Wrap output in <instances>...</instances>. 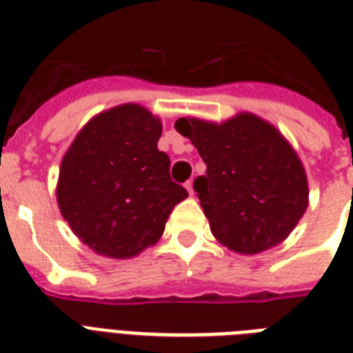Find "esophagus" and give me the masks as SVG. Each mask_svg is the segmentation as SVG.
Instances as JSON below:
<instances>
[{"instance_id":"obj_1","label":"esophagus","mask_w":353,"mask_h":353,"mask_svg":"<svg viewBox=\"0 0 353 353\" xmlns=\"http://www.w3.org/2000/svg\"><path fill=\"white\" fill-rule=\"evenodd\" d=\"M185 188H187V190H188V194H190V196H194V187H192V181H187V183H185Z\"/></svg>"}]
</instances>
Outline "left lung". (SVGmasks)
<instances>
[{"label":"left lung","mask_w":353,"mask_h":353,"mask_svg":"<svg viewBox=\"0 0 353 353\" xmlns=\"http://www.w3.org/2000/svg\"><path fill=\"white\" fill-rule=\"evenodd\" d=\"M207 165L194 181L210 231L221 245L258 254L290 236L307 209V177L288 139L241 112L229 121H176Z\"/></svg>","instance_id":"left-lung-1"}]
</instances>
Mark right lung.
Returning a JSON list of instances; mask_svg holds the SVG:
<instances>
[{"label":"right lung","instance_id":"right-lung-1","mask_svg":"<svg viewBox=\"0 0 353 353\" xmlns=\"http://www.w3.org/2000/svg\"><path fill=\"white\" fill-rule=\"evenodd\" d=\"M161 133L159 117L128 102L91 119L62 157L58 207L97 254L137 256L159 241L172 209L188 198L170 179Z\"/></svg>","mask_w":353,"mask_h":353}]
</instances>
